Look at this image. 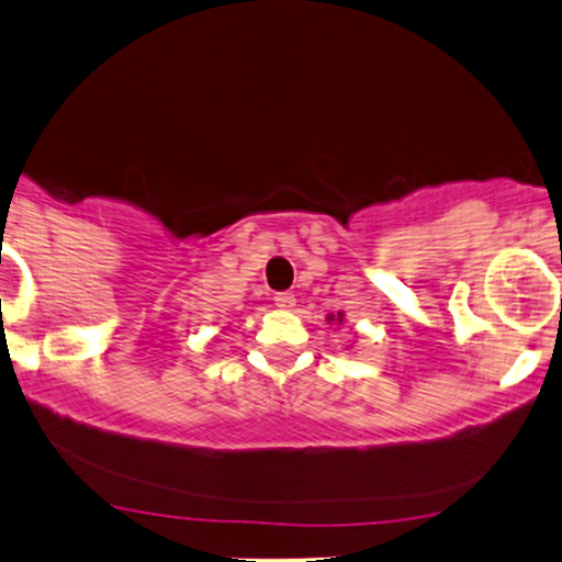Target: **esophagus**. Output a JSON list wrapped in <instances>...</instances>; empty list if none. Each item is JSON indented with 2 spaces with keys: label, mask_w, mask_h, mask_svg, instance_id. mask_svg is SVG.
<instances>
[{
  "label": "esophagus",
  "mask_w": 562,
  "mask_h": 562,
  "mask_svg": "<svg viewBox=\"0 0 562 562\" xmlns=\"http://www.w3.org/2000/svg\"><path fill=\"white\" fill-rule=\"evenodd\" d=\"M274 305H277V308H293V305H295V295L293 293H277L274 295Z\"/></svg>",
  "instance_id": "obj_1"
}]
</instances>
